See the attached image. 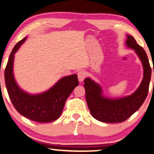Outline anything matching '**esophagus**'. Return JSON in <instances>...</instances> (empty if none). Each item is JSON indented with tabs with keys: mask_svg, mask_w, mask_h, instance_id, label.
I'll return each mask as SVG.
<instances>
[{
	"mask_svg": "<svg viewBox=\"0 0 154 154\" xmlns=\"http://www.w3.org/2000/svg\"><path fill=\"white\" fill-rule=\"evenodd\" d=\"M77 76L79 82H83L85 77H86V72H85L84 70H79V72H77Z\"/></svg>",
	"mask_w": 154,
	"mask_h": 154,
	"instance_id": "34e87169",
	"label": "esophagus"
}]
</instances>
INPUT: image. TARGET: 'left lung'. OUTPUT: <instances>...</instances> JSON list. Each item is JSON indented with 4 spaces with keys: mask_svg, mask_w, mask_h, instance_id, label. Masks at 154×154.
Wrapping results in <instances>:
<instances>
[{
    "mask_svg": "<svg viewBox=\"0 0 154 154\" xmlns=\"http://www.w3.org/2000/svg\"><path fill=\"white\" fill-rule=\"evenodd\" d=\"M127 37L126 45L134 50L143 67V80L134 93L119 98L108 97L104 95L99 84L90 77L84 79L86 100L91 113L94 118L102 122L117 123L127 120L140 109L147 96L151 75L147 55L132 36L127 35Z\"/></svg>",
    "mask_w": 154,
    "mask_h": 154,
    "instance_id": "obj_1",
    "label": "left lung"
}]
</instances>
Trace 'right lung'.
Segmentation results:
<instances>
[{
  "instance_id": "obj_1",
  "label": "right lung",
  "mask_w": 154,
  "mask_h": 154,
  "mask_svg": "<svg viewBox=\"0 0 154 154\" xmlns=\"http://www.w3.org/2000/svg\"><path fill=\"white\" fill-rule=\"evenodd\" d=\"M27 37L17 43L9 57L5 70L7 91L17 111L29 120L38 122H50L58 119L62 113L66 100L79 84L77 75L61 78L53 86L43 93L31 94L21 89L14 75V54Z\"/></svg>"
}]
</instances>
